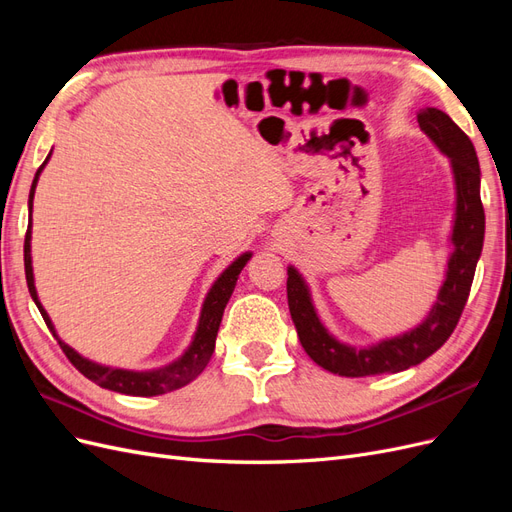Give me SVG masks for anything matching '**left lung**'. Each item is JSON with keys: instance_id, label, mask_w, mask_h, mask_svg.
<instances>
[{"instance_id": "obj_1", "label": "left lung", "mask_w": 512, "mask_h": 512, "mask_svg": "<svg viewBox=\"0 0 512 512\" xmlns=\"http://www.w3.org/2000/svg\"><path fill=\"white\" fill-rule=\"evenodd\" d=\"M418 126L440 153L451 160L455 181V218L451 245L453 252L446 262L444 282L429 314L414 329L395 337L380 339L371 346H350L324 327L312 301V292L303 275L288 267V307L299 342L309 359L331 374L346 378H363L378 374H395L423 363L455 331L459 316L466 307L474 280L476 262L485 241V211L480 203V166L470 138L440 108H421L416 115Z\"/></svg>"}]
</instances>
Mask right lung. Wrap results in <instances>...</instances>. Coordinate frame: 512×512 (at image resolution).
I'll list each match as a JSON object with an SVG mask.
<instances>
[{
  "label": "right lung",
  "instance_id": "right-lung-1",
  "mask_svg": "<svg viewBox=\"0 0 512 512\" xmlns=\"http://www.w3.org/2000/svg\"><path fill=\"white\" fill-rule=\"evenodd\" d=\"M53 151V149H51ZM51 153L46 156V160L42 162V166L38 168V173L34 177L32 190H29V224H27V235H25V277H27V288L32 299L36 303V307L40 309V314L46 322V327L51 329L53 337L59 342L61 350L66 352V356L70 359V363L81 371L85 378H89L91 382H96L102 389L115 391V393H123V395H134V397H153V395H164L170 391H177L181 386L190 384L200 371H203L211 359V354L215 350V337H218V329L220 322L224 316V307L230 299L232 290H235V284L239 280V273L243 271V267L247 265V260L252 258V252H245L241 256H237L230 265L220 273L218 280L213 282V286L209 288L207 297L203 301V309H200V318H198V327L196 333L192 337V344L188 346L177 361L168 363L164 367L158 369H147V371H134V369H119V367H108V365H100L96 361L85 359L83 354L76 352L74 348H70L66 342H61L53 322L46 314V309L42 307L38 292H36V284H34V267H32V209H34V194H36V185L40 179V173L44 170L46 162H49Z\"/></svg>",
  "mask_w": 512,
  "mask_h": 512
}]
</instances>
